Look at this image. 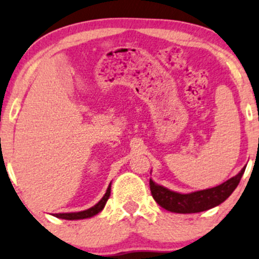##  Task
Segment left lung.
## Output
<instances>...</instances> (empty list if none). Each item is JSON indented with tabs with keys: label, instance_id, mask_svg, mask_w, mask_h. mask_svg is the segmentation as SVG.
<instances>
[{
	"label": "left lung",
	"instance_id": "1",
	"mask_svg": "<svg viewBox=\"0 0 259 259\" xmlns=\"http://www.w3.org/2000/svg\"><path fill=\"white\" fill-rule=\"evenodd\" d=\"M244 172L245 167L233 178L228 179V181L215 186V188L190 192V194H179V192L171 191V190L158 185L152 179H149L150 192H152L153 198L155 199V202L160 207L168 211L179 212V214L204 211L221 204L222 202H225L230 197L232 192L238 186Z\"/></svg>",
	"mask_w": 259,
	"mask_h": 259
}]
</instances>
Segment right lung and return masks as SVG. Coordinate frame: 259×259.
Here are the masks:
<instances>
[{
    "label": "right lung",
    "instance_id": "1",
    "mask_svg": "<svg viewBox=\"0 0 259 259\" xmlns=\"http://www.w3.org/2000/svg\"><path fill=\"white\" fill-rule=\"evenodd\" d=\"M111 194V184L107 188L105 195L103 196V198L100 199L99 202L97 203L96 205L87 209V210H82V211H77V212H60V214H55V217L58 219H64V220H82V219H88L97 215L98 212H100L103 210L104 207H105L107 199L110 197Z\"/></svg>",
    "mask_w": 259,
    "mask_h": 259
}]
</instances>
